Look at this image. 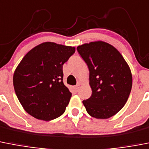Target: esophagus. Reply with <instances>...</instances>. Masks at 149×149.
I'll list each match as a JSON object with an SVG mask.
<instances>
[{"instance_id":"34e87169","label":"esophagus","mask_w":149,"mask_h":149,"mask_svg":"<svg viewBox=\"0 0 149 149\" xmlns=\"http://www.w3.org/2000/svg\"><path fill=\"white\" fill-rule=\"evenodd\" d=\"M79 88H80V85H79V84H77V85L74 87V90H75V91H78Z\"/></svg>"}]
</instances>
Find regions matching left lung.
<instances>
[{"label": "left lung", "instance_id": "1", "mask_svg": "<svg viewBox=\"0 0 149 149\" xmlns=\"http://www.w3.org/2000/svg\"><path fill=\"white\" fill-rule=\"evenodd\" d=\"M89 70L91 96L83 101L87 112L107 119L120 111L130 95L132 75L119 51L109 43L95 41L77 46Z\"/></svg>", "mask_w": 149, "mask_h": 149}]
</instances>
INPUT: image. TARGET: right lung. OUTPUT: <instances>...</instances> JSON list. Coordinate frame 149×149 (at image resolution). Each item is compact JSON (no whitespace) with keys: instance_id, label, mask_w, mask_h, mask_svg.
Listing matches in <instances>:
<instances>
[{"instance_id":"1","label":"right lung","mask_w":149,"mask_h":149,"mask_svg":"<svg viewBox=\"0 0 149 149\" xmlns=\"http://www.w3.org/2000/svg\"><path fill=\"white\" fill-rule=\"evenodd\" d=\"M74 52V47L45 42L24 56L14 72L13 85L28 114L45 121L63 114L72 93L63 82V65Z\"/></svg>"}]
</instances>
